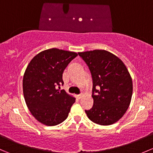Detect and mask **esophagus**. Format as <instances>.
Masks as SVG:
<instances>
[{"mask_svg":"<svg viewBox=\"0 0 153 153\" xmlns=\"http://www.w3.org/2000/svg\"><path fill=\"white\" fill-rule=\"evenodd\" d=\"M83 97V95L82 94H81V95H77V98H78V99H81V98H82Z\"/></svg>","mask_w":153,"mask_h":153,"instance_id":"1","label":"esophagus"}]
</instances>
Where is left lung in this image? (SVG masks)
<instances>
[{"mask_svg":"<svg viewBox=\"0 0 153 153\" xmlns=\"http://www.w3.org/2000/svg\"><path fill=\"white\" fill-rule=\"evenodd\" d=\"M78 55L89 67L93 83V106L86 114L97 124H113L122 118L132 98V81L127 68L116 55L104 49Z\"/></svg>","mask_w":153,"mask_h":153,"instance_id":"left-lung-1","label":"left lung"}]
</instances>
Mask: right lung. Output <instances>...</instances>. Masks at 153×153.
<instances>
[{"label": "right lung", "instance_id": "obj_1", "mask_svg": "<svg viewBox=\"0 0 153 153\" xmlns=\"http://www.w3.org/2000/svg\"><path fill=\"white\" fill-rule=\"evenodd\" d=\"M78 54L52 48L37 54L29 63L23 78L24 99L35 119L55 126L67 119L75 98L64 90L63 72Z\"/></svg>", "mask_w": 153, "mask_h": 153}]
</instances>
